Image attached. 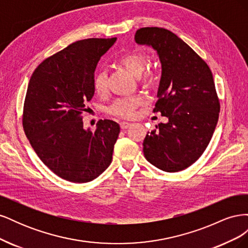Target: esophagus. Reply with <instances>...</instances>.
Returning a JSON list of instances; mask_svg holds the SVG:
<instances>
[{"label": "esophagus", "instance_id": "34e87169", "mask_svg": "<svg viewBox=\"0 0 248 248\" xmlns=\"http://www.w3.org/2000/svg\"><path fill=\"white\" fill-rule=\"evenodd\" d=\"M131 124L129 122H121L120 123V126H121V129H127Z\"/></svg>", "mask_w": 248, "mask_h": 248}]
</instances>
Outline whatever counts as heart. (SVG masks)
<instances>
[{
	"label": "heart",
	"instance_id": "heart-1",
	"mask_svg": "<svg viewBox=\"0 0 248 248\" xmlns=\"http://www.w3.org/2000/svg\"><path fill=\"white\" fill-rule=\"evenodd\" d=\"M118 63L129 72L131 76L139 78L140 81L146 87H152L157 81V74L153 70L144 71L146 68L147 59L138 51L127 52L118 59ZM93 87L97 94H104L107 91V73L99 70L95 73L93 79ZM145 103L144 97L137 96L131 98H122L116 100L108 108V111L112 116L120 118H131L137 108Z\"/></svg>",
	"mask_w": 248,
	"mask_h": 248
}]
</instances>
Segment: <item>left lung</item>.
<instances>
[{
  "instance_id": "1",
  "label": "left lung",
  "mask_w": 248,
  "mask_h": 248,
  "mask_svg": "<svg viewBox=\"0 0 248 248\" xmlns=\"http://www.w3.org/2000/svg\"><path fill=\"white\" fill-rule=\"evenodd\" d=\"M134 39L152 46L161 63L154 112L169 119L148 132L142 151L161 170H183L204 153L218 121L220 104L212 72L188 44L162 28H141Z\"/></svg>"
}]
</instances>
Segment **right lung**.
<instances>
[{"label": "right lung", "instance_id": "obj_1", "mask_svg": "<svg viewBox=\"0 0 248 248\" xmlns=\"http://www.w3.org/2000/svg\"><path fill=\"white\" fill-rule=\"evenodd\" d=\"M117 38L79 40L37 67L29 81L22 126L41 161L74 183L96 179L111 162L120 126L99 120L85 129L82 111L94 96V72Z\"/></svg>", "mask_w": 248, "mask_h": 248}]
</instances>
